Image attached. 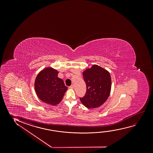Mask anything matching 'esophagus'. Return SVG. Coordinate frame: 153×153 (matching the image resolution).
I'll return each mask as SVG.
<instances>
[{"label": "esophagus", "instance_id": "34e87169", "mask_svg": "<svg viewBox=\"0 0 153 153\" xmlns=\"http://www.w3.org/2000/svg\"><path fill=\"white\" fill-rule=\"evenodd\" d=\"M74 86L73 85H71V86H69V88H70V89H73L74 88Z\"/></svg>", "mask_w": 153, "mask_h": 153}]
</instances>
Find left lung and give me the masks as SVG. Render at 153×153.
<instances>
[{"instance_id":"left-lung-1","label":"left lung","mask_w":153,"mask_h":153,"mask_svg":"<svg viewBox=\"0 0 153 153\" xmlns=\"http://www.w3.org/2000/svg\"><path fill=\"white\" fill-rule=\"evenodd\" d=\"M87 91L81 102L87 108H98L109 98L111 89V78L109 71L98 65H93L82 72Z\"/></svg>"}]
</instances>
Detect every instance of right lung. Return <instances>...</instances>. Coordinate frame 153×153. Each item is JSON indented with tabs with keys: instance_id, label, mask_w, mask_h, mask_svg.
<instances>
[{
	"instance_id": "obj_1",
	"label": "right lung",
	"mask_w": 153,
	"mask_h": 153,
	"mask_svg": "<svg viewBox=\"0 0 153 153\" xmlns=\"http://www.w3.org/2000/svg\"><path fill=\"white\" fill-rule=\"evenodd\" d=\"M59 71L52 67L40 71L34 82V89L43 102L56 105L61 102L67 88L63 79L58 77Z\"/></svg>"
}]
</instances>
